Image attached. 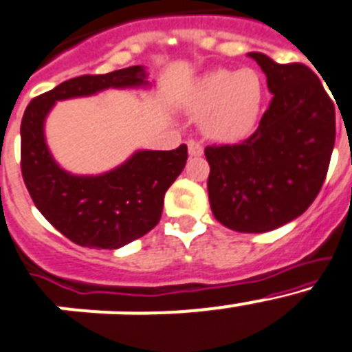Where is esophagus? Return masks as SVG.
Instances as JSON below:
<instances>
[{"label":"esophagus","mask_w":352,"mask_h":352,"mask_svg":"<svg viewBox=\"0 0 352 352\" xmlns=\"http://www.w3.org/2000/svg\"><path fill=\"white\" fill-rule=\"evenodd\" d=\"M188 151H189V156H201V154H204V145H201V142L198 140H189Z\"/></svg>","instance_id":"34e87169"}]
</instances>
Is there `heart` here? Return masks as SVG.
Returning <instances> with one entry per match:
<instances>
[{"label":"heart","instance_id":"b5f03b06","mask_svg":"<svg viewBox=\"0 0 352 352\" xmlns=\"http://www.w3.org/2000/svg\"><path fill=\"white\" fill-rule=\"evenodd\" d=\"M263 101L261 77L254 69H215L195 84L189 107L205 117V131L219 142L242 140L258 121Z\"/></svg>","mask_w":352,"mask_h":352}]
</instances>
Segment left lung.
<instances>
[{
  "instance_id": "8db88e82",
  "label": "left lung",
  "mask_w": 352,
  "mask_h": 352,
  "mask_svg": "<svg viewBox=\"0 0 352 352\" xmlns=\"http://www.w3.org/2000/svg\"><path fill=\"white\" fill-rule=\"evenodd\" d=\"M249 56L267 75L274 98L251 137L205 148L207 188L221 224L265 233L296 219L321 191L335 145V107L309 66Z\"/></svg>"
}]
</instances>
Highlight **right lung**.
Segmentation results:
<instances>
[{
    "mask_svg": "<svg viewBox=\"0 0 352 352\" xmlns=\"http://www.w3.org/2000/svg\"><path fill=\"white\" fill-rule=\"evenodd\" d=\"M142 66L82 75L33 98L21 122V172L31 199L66 239L82 247L117 249L140 239L161 219L164 192L186 166L188 147L138 151L124 164L96 177H77L52 160L43 121L54 103L109 87L147 84Z\"/></svg>",
    "mask_w": 352,
    "mask_h": 352,
    "instance_id": "1",
    "label": "right lung"
}]
</instances>
